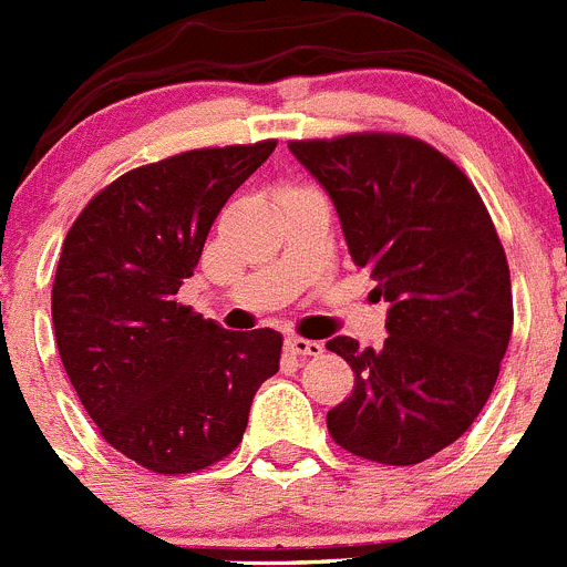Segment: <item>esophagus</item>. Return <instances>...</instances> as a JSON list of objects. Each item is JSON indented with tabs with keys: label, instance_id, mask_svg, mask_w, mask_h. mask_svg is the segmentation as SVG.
<instances>
[{
	"label": "esophagus",
	"instance_id": "obj_1",
	"mask_svg": "<svg viewBox=\"0 0 567 567\" xmlns=\"http://www.w3.org/2000/svg\"><path fill=\"white\" fill-rule=\"evenodd\" d=\"M287 353L300 355V359H306V355H320L322 353V344L315 342V339L289 337L287 339Z\"/></svg>",
	"mask_w": 567,
	"mask_h": 567
}]
</instances>
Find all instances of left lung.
Returning <instances> with one entry per match:
<instances>
[{"label": "left lung", "mask_w": 567, "mask_h": 567, "mask_svg": "<svg viewBox=\"0 0 567 567\" xmlns=\"http://www.w3.org/2000/svg\"><path fill=\"white\" fill-rule=\"evenodd\" d=\"M289 150L390 303L384 348L328 339L355 373L328 431L361 460L417 465L471 429L509 344V267L493 219L465 172L417 138L353 133Z\"/></svg>", "instance_id": "8db88e82"}]
</instances>
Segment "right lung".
<instances>
[{
    "label": "right lung",
    "instance_id": "right-lung-1",
    "mask_svg": "<svg viewBox=\"0 0 567 567\" xmlns=\"http://www.w3.org/2000/svg\"><path fill=\"white\" fill-rule=\"evenodd\" d=\"M272 150H192L125 172L63 241L52 287L63 368L100 434L153 473L225 460L278 373V331H225L175 298L217 214Z\"/></svg>",
    "mask_w": 567,
    "mask_h": 567
}]
</instances>
